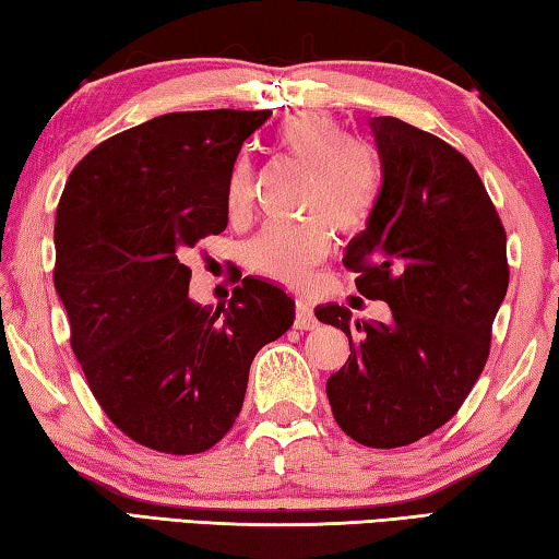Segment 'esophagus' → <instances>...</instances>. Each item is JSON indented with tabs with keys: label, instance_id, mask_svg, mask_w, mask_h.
Instances as JSON below:
<instances>
[{
	"label": "esophagus",
	"instance_id": "obj_1",
	"mask_svg": "<svg viewBox=\"0 0 559 559\" xmlns=\"http://www.w3.org/2000/svg\"><path fill=\"white\" fill-rule=\"evenodd\" d=\"M318 325V320L313 316V306L308 300H298L296 302V328L298 330H313Z\"/></svg>",
	"mask_w": 559,
	"mask_h": 559
}]
</instances>
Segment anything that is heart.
<instances>
[{"instance_id": "b5f03b06", "label": "heart", "mask_w": 559, "mask_h": 559, "mask_svg": "<svg viewBox=\"0 0 559 559\" xmlns=\"http://www.w3.org/2000/svg\"><path fill=\"white\" fill-rule=\"evenodd\" d=\"M276 143L288 155L310 167L306 189L308 212H320L343 231H355L370 219L380 189V175L372 157L349 143L347 132L333 118L320 112H300L286 120ZM253 194L251 163L239 157L226 182V210L246 214ZM330 231L323 219L298 224H269L249 249V261L263 276L300 288L310 271L328 257Z\"/></svg>"}]
</instances>
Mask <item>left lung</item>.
I'll use <instances>...</instances> for the list:
<instances>
[{
  "label": "left lung",
  "instance_id": "1",
  "mask_svg": "<svg viewBox=\"0 0 559 559\" xmlns=\"http://www.w3.org/2000/svg\"><path fill=\"white\" fill-rule=\"evenodd\" d=\"M370 128L382 187L343 263L392 318L359 323L337 302L316 318L349 340L347 362L325 384L340 429L396 449L443 427L484 372L508 290L506 231L459 150L400 118H370Z\"/></svg>",
  "mask_w": 559,
  "mask_h": 559
}]
</instances>
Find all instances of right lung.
I'll use <instances>...</instances> for the list:
<instances>
[{"instance_id":"add662e5","label":"right lung","mask_w":559,"mask_h":559,"mask_svg":"<svg viewBox=\"0 0 559 559\" xmlns=\"http://www.w3.org/2000/svg\"><path fill=\"white\" fill-rule=\"evenodd\" d=\"M271 110L167 112L73 167L56 210L53 286L93 396L132 441L202 453L234 427L259 349L296 300L243 278L216 313L189 298L185 257L229 222L226 182Z\"/></svg>"}]
</instances>
